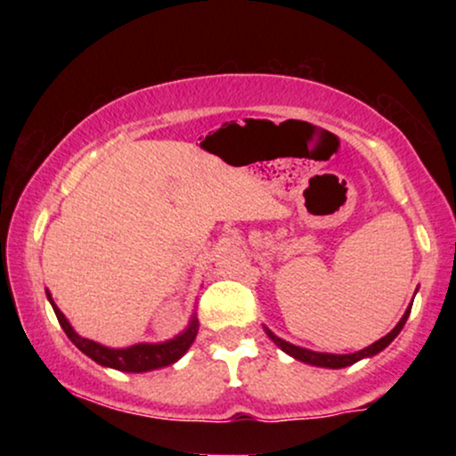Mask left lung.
I'll use <instances>...</instances> for the list:
<instances>
[{"label": "left lung", "mask_w": 456, "mask_h": 456, "mask_svg": "<svg viewBox=\"0 0 456 456\" xmlns=\"http://www.w3.org/2000/svg\"><path fill=\"white\" fill-rule=\"evenodd\" d=\"M415 292H417V290H415ZM411 305H413V303H411ZM411 305L407 307V311H404V315L401 317V322H398L396 326L392 328L390 332L384 336V338L376 340V342H373V345H370V346L361 348V351H357V353H348V354H334V353L309 351V348L290 345V342L278 338V336L273 334L270 328L264 326V330H265V334L270 336V340L273 342V345H276L278 348H282V351H284L286 354H290L292 359L301 361V363H307V365H315V367H328V370H342V367H348V365L357 363V361H361V359H370V357H373V354L382 353L384 348L388 346L390 342L395 340L398 334H401V330H403L404 323H407V317H409V314H411Z\"/></svg>", "instance_id": "obj_1"}]
</instances>
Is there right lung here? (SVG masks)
<instances>
[{
  "mask_svg": "<svg viewBox=\"0 0 456 456\" xmlns=\"http://www.w3.org/2000/svg\"><path fill=\"white\" fill-rule=\"evenodd\" d=\"M47 301L52 303L55 311V317H58L61 330H64L68 338L74 342V346L78 351H83L86 357H91L95 363L103 367H111V370L118 371H128V373H142V371H153L161 370V367H167L183 357V354L189 351L192 342L197 338L199 332V320L197 314L191 315L189 326H186L183 332L174 338L166 342H139V345L124 346V348H111L105 345H99L95 340L83 338L77 330L70 326V322L66 320V315L58 309V305L53 303L52 292L45 290Z\"/></svg>",
  "mask_w": 456,
  "mask_h": 456,
  "instance_id": "add662e5",
  "label": "right lung"
}]
</instances>
